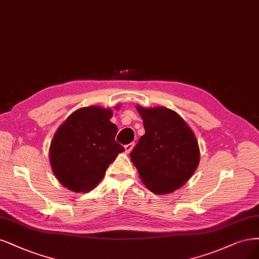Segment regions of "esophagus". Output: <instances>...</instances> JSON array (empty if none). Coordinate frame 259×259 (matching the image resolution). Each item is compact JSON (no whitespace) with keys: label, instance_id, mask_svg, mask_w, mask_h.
<instances>
[{"label":"esophagus","instance_id":"esophagus-1","mask_svg":"<svg viewBox=\"0 0 259 259\" xmlns=\"http://www.w3.org/2000/svg\"><path fill=\"white\" fill-rule=\"evenodd\" d=\"M134 146H135V144H134V142H132V144H128V145H125V146H124V148H125V152H126V153H130L131 151L133 150Z\"/></svg>","mask_w":259,"mask_h":259}]
</instances>
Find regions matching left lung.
Instances as JSON below:
<instances>
[{
	"instance_id": "obj_1",
	"label": "left lung",
	"mask_w": 259,
	"mask_h": 259,
	"mask_svg": "<svg viewBox=\"0 0 259 259\" xmlns=\"http://www.w3.org/2000/svg\"><path fill=\"white\" fill-rule=\"evenodd\" d=\"M137 110L146 134L130 154L141 181L155 194L181 187L196 170L199 148L193 131L179 114L165 107Z\"/></svg>"
}]
</instances>
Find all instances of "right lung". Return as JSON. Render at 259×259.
I'll return each instance as SVG.
<instances>
[{"mask_svg": "<svg viewBox=\"0 0 259 259\" xmlns=\"http://www.w3.org/2000/svg\"><path fill=\"white\" fill-rule=\"evenodd\" d=\"M111 117L110 109L80 108L69 115L53 136L49 154L51 167L68 190L91 191L118 153L124 151L114 140L118 127L110 122Z\"/></svg>", "mask_w": 259, "mask_h": 259, "instance_id": "add662e5", "label": "right lung"}]
</instances>
